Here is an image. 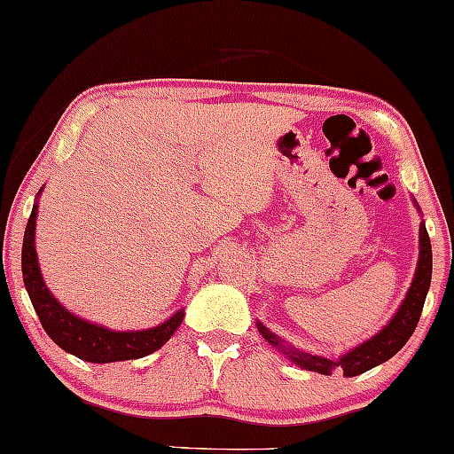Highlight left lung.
I'll use <instances>...</instances> for the list:
<instances>
[{
	"label": "left lung",
	"instance_id": "1",
	"mask_svg": "<svg viewBox=\"0 0 454 454\" xmlns=\"http://www.w3.org/2000/svg\"><path fill=\"white\" fill-rule=\"evenodd\" d=\"M415 206L417 210H419V204L415 202ZM429 284H432V244H429L426 221H421L419 258H417L415 278L411 281L407 296H404L403 302H400L398 310L394 313L392 319L387 321L378 333L371 335L369 340H364L363 344H358L348 352H344L340 358H325V356L310 355V352L294 348L292 344H287L286 340H281L278 333H273L269 327H264L261 321L256 323V327L262 338L267 340L273 348H278L281 355H286L294 364H298V367H302L306 371H317V373H323V375H332L333 371H342L346 378H355V375H361L364 371L390 361V358L409 342V338L415 332L417 323H419Z\"/></svg>",
	"mask_w": 454,
	"mask_h": 454
}]
</instances>
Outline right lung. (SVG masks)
Segmentation results:
<instances>
[{
    "label": "right lung",
    "instance_id": "add662e5",
    "mask_svg": "<svg viewBox=\"0 0 454 454\" xmlns=\"http://www.w3.org/2000/svg\"><path fill=\"white\" fill-rule=\"evenodd\" d=\"M39 190L37 198L41 196ZM35 227H37V202L33 204V213L28 216L25 241H22V279L31 298L35 313H37L45 333L50 335L62 350L70 352L76 358L87 363H116L131 361V358L148 356L168 342L170 335L179 329L185 310H176L160 325L150 329H131V332H116L99 323H91L70 313L54 294L47 290L43 275H41L37 250H35Z\"/></svg>",
    "mask_w": 454,
    "mask_h": 454
}]
</instances>
